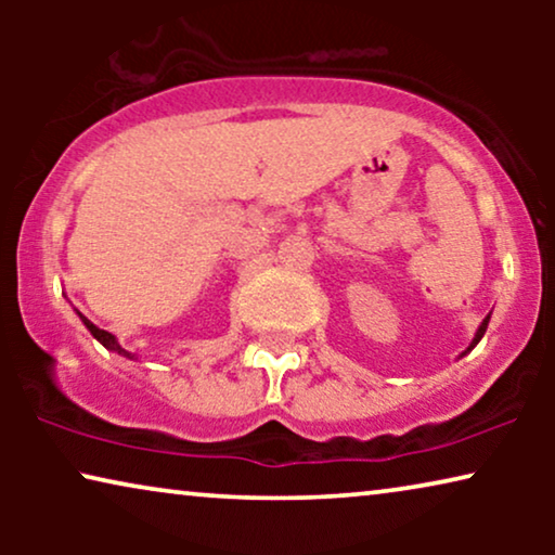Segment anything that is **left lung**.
<instances>
[{
	"instance_id": "obj_1",
	"label": "left lung",
	"mask_w": 555,
	"mask_h": 555,
	"mask_svg": "<svg viewBox=\"0 0 555 555\" xmlns=\"http://www.w3.org/2000/svg\"><path fill=\"white\" fill-rule=\"evenodd\" d=\"M488 323H490V315L488 318H485V321L480 323V328H477V333H475V338H473V344H469V348H467V351H473V348L477 346V344H480V338L485 336V331H488ZM465 351V353H467Z\"/></svg>"
}]
</instances>
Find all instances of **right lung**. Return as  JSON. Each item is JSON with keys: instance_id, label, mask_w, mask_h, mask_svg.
<instances>
[{"instance_id": "right-lung-1", "label": "right lung", "mask_w": 555, "mask_h": 555, "mask_svg": "<svg viewBox=\"0 0 555 555\" xmlns=\"http://www.w3.org/2000/svg\"><path fill=\"white\" fill-rule=\"evenodd\" d=\"M78 315H80V313H78ZM80 321H82V323H86V328H88L90 333H93V338H98V340H101V344H103L105 348H108V351H116L118 356H126V359H133V356H131V353H128V351H126V348L118 344V340H116V336H113V333H108V331H103V328H98V325H95V323H90L86 315H80Z\"/></svg>"}]
</instances>
